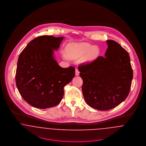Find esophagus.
<instances>
[{"label": "esophagus", "mask_w": 146, "mask_h": 146, "mask_svg": "<svg viewBox=\"0 0 146 146\" xmlns=\"http://www.w3.org/2000/svg\"><path fill=\"white\" fill-rule=\"evenodd\" d=\"M80 74V72H79V70H78V69H75V75L76 76H78Z\"/></svg>", "instance_id": "34e87169"}]
</instances>
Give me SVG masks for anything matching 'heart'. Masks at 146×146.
Segmentation results:
<instances>
[{
    "label": "heart",
    "mask_w": 146,
    "mask_h": 146,
    "mask_svg": "<svg viewBox=\"0 0 146 146\" xmlns=\"http://www.w3.org/2000/svg\"><path fill=\"white\" fill-rule=\"evenodd\" d=\"M66 52L68 56L71 59H76L88 53L84 60L91 62L98 56L100 49L97 46H93L88 43L83 42L68 45L66 47Z\"/></svg>",
    "instance_id": "heart-1"
}]
</instances>
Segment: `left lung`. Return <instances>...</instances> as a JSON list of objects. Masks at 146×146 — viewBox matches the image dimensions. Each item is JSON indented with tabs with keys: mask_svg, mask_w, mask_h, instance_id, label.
<instances>
[{
	"mask_svg": "<svg viewBox=\"0 0 146 146\" xmlns=\"http://www.w3.org/2000/svg\"><path fill=\"white\" fill-rule=\"evenodd\" d=\"M107 43L104 56L78 68L86 103L100 110L111 109L124 101L133 78L128 52L114 40H107Z\"/></svg>",
	"mask_w": 146,
	"mask_h": 146,
	"instance_id": "8db88e82",
	"label": "left lung"
}]
</instances>
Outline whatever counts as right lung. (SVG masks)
<instances>
[{
	"label": "right lung",
	"instance_id": "1",
	"mask_svg": "<svg viewBox=\"0 0 146 146\" xmlns=\"http://www.w3.org/2000/svg\"><path fill=\"white\" fill-rule=\"evenodd\" d=\"M64 37L39 36L20 53L16 72V84L21 97L32 107L56 106L64 96V87L75 76L73 66L62 68L54 57Z\"/></svg>",
	"mask_w": 146,
	"mask_h": 146
}]
</instances>
